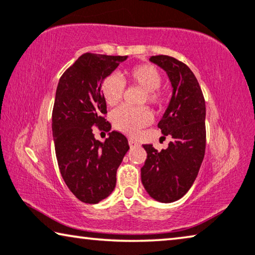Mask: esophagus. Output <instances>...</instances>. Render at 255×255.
<instances>
[{"instance_id":"34e87169","label":"esophagus","mask_w":255,"mask_h":255,"mask_svg":"<svg viewBox=\"0 0 255 255\" xmlns=\"http://www.w3.org/2000/svg\"><path fill=\"white\" fill-rule=\"evenodd\" d=\"M128 144H130V147H135L136 144H138V142L134 139L132 138H128Z\"/></svg>"}]
</instances>
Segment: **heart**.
<instances>
[{"instance_id":"1","label":"heart","mask_w":255,"mask_h":255,"mask_svg":"<svg viewBox=\"0 0 255 255\" xmlns=\"http://www.w3.org/2000/svg\"><path fill=\"white\" fill-rule=\"evenodd\" d=\"M125 77L131 84L143 90L141 104H148L155 111L164 108L167 103V95L165 90L160 88L162 74L156 66L151 64L135 65L125 70ZM100 91L105 103L114 107L123 99L124 83L119 76L112 74L101 82ZM111 121L116 130L133 135L151 122V114L147 107L128 108L123 106L112 113Z\"/></svg>"}]
</instances>
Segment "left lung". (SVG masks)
I'll return each instance as SVG.
<instances>
[{"instance_id":"1","label":"left lung","mask_w":255,"mask_h":255,"mask_svg":"<svg viewBox=\"0 0 255 255\" xmlns=\"http://www.w3.org/2000/svg\"><path fill=\"white\" fill-rule=\"evenodd\" d=\"M149 60L165 70L173 88L158 123L163 134L172 136V141L160 151L152 144H143L147 158L141 167V181L150 197L172 203L190 189L204 158L205 100L197 78L186 64L164 54Z\"/></svg>"}]
</instances>
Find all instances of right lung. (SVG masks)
I'll list each match as a JSON object with an SVG mask.
<instances>
[{
  "label": "right lung",
  "mask_w": 255,
  "mask_h": 255,
  "mask_svg": "<svg viewBox=\"0 0 255 255\" xmlns=\"http://www.w3.org/2000/svg\"><path fill=\"white\" fill-rule=\"evenodd\" d=\"M128 56L83 53L60 77L52 111V133L61 177L81 202L97 204L116 186V172L128 150L127 136L110 132L105 143L92 128L111 131L100 85Z\"/></svg>",
  "instance_id": "1"
}]
</instances>
